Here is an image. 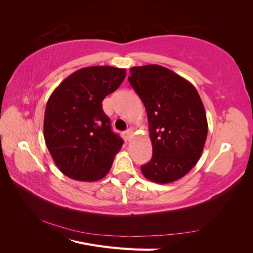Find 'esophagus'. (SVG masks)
<instances>
[{"label": "esophagus", "mask_w": 253, "mask_h": 253, "mask_svg": "<svg viewBox=\"0 0 253 253\" xmlns=\"http://www.w3.org/2000/svg\"><path fill=\"white\" fill-rule=\"evenodd\" d=\"M132 136H133V131L131 128H128L127 131H126V140H129L132 138Z\"/></svg>", "instance_id": "34e87169"}]
</instances>
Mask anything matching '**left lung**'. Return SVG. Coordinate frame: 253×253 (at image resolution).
<instances>
[{
  "instance_id": "1",
  "label": "left lung",
  "mask_w": 253,
  "mask_h": 253,
  "mask_svg": "<svg viewBox=\"0 0 253 253\" xmlns=\"http://www.w3.org/2000/svg\"><path fill=\"white\" fill-rule=\"evenodd\" d=\"M129 74L148 114L153 147L141 172L157 183L178 180L197 164L205 147L208 122L202 99L188 80L164 66H134Z\"/></svg>"
}]
</instances>
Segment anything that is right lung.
<instances>
[{"mask_svg": "<svg viewBox=\"0 0 253 253\" xmlns=\"http://www.w3.org/2000/svg\"><path fill=\"white\" fill-rule=\"evenodd\" d=\"M124 68L84 67L50 95L44 115V139L58 169L70 178L96 181L110 171L124 140L112 131L102 101L126 78Z\"/></svg>", "mask_w": 253, "mask_h": 253, "instance_id": "add662e5", "label": "right lung"}]
</instances>
